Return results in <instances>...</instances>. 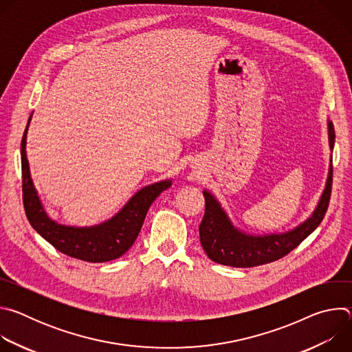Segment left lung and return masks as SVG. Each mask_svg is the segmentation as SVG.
Returning a JSON list of instances; mask_svg holds the SVG:
<instances>
[{
	"instance_id": "obj_1",
	"label": "left lung",
	"mask_w": 352,
	"mask_h": 352,
	"mask_svg": "<svg viewBox=\"0 0 352 352\" xmlns=\"http://www.w3.org/2000/svg\"><path fill=\"white\" fill-rule=\"evenodd\" d=\"M330 150L334 146V126L327 121ZM333 181V166L329 168L326 188L312 216L291 231L283 234L250 235L235 228L223 210L219 200L208 190L205 196V216L199 226L200 243L209 259L216 263L232 267H254L281 259L295 249L322 223L330 202Z\"/></svg>"
}]
</instances>
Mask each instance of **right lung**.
Listing matches in <instances>:
<instances>
[{"instance_id":"add662e5","label":"right lung","mask_w":352,"mask_h":352,"mask_svg":"<svg viewBox=\"0 0 352 352\" xmlns=\"http://www.w3.org/2000/svg\"><path fill=\"white\" fill-rule=\"evenodd\" d=\"M30 120L32 116L21 143L23 206L30 226L57 250L71 258L90 263H103L122 256L138 238L148 208L163 190L171 186V179L142 188L114 217L102 224L93 227L58 224L44 212L30 178L26 157V135Z\"/></svg>"}]
</instances>
